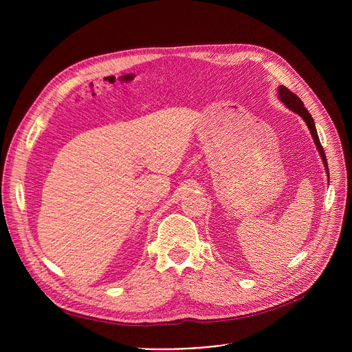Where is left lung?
<instances>
[{
	"label": "left lung",
	"mask_w": 352,
	"mask_h": 352,
	"mask_svg": "<svg viewBox=\"0 0 352 352\" xmlns=\"http://www.w3.org/2000/svg\"><path fill=\"white\" fill-rule=\"evenodd\" d=\"M278 92H280L281 101H283L289 109H292L294 113H297L298 116H301V117L304 118V121L307 122V125H308V128H309V133L312 134V138H314V141H316V145H317V148H318V151L321 153L322 161H324V164H325V166H327V173H328L327 157H325V153H324V148H322V145H321V142H320L316 124H314V120H312L311 114L308 113V109L304 107V102L300 100V97L295 96L294 92H291V91H289L287 87H284V85H281V87L278 88Z\"/></svg>",
	"instance_id": "1"
}]
</instances>
